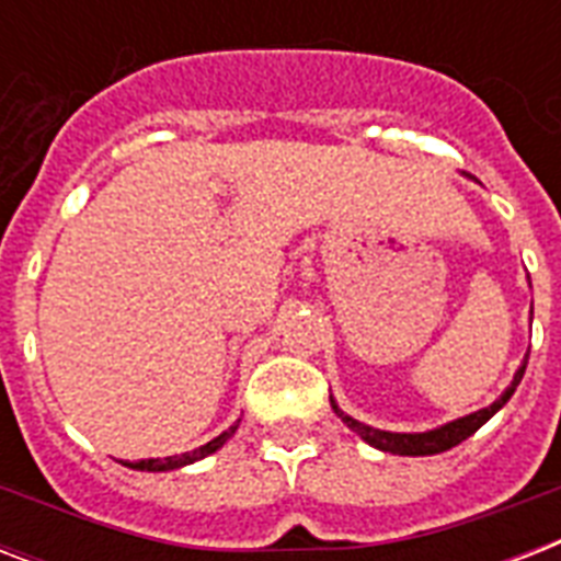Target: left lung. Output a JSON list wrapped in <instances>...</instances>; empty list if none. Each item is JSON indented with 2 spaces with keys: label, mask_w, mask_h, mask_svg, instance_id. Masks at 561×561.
I'll list each match as a JSON object with an SVG mask.
<instances>
[{
  "label": "left lung",
  "mask_w": 561,
  "mask_h": 561,
  "mask_svg": "<svg viewBox=\"0 0 561 561\" xmlns=\"http://www.w3.org/2000/svg\"><path fill=\"white\" fill-rule=\"evenodd\" d=\"M527 358H530V355H527ZM524 369H527V360H524L522 367H518L513 383L506 387L504 396H501L495 404H489V408L478 410V413H469V416L454 419V422H448V425L434 427V431H425V434H392V431H378V427H369V425H364V422H358V419H352L350 413H343L334 399H332V410L343 419V422H346V427H352V431H355V434H358L364 443H369L373 448H378V451L401 454V457H427V454L448 451V448H454V445H460L462 439H469V436L474 434L480 425H486L489 419L495 416L497 410L504 408L506 401H510V396L515 392V387L522 383Z\"/></svg>",
  "instance_id": "left-lung-1"
}]
</instances>
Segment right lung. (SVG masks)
I'll list each match as a JSON object with an SVG mask.
<instances>
[{"label":"right lung","instance_id":"obj_1","mask_svg":"<svg viewBox=\"0 0 561 561\" xmlns=\"http://www.w3.org/2000/svg\"><path fill=\"white\" fill-rule=\"evenodd\" d=\"M241 422V419H238ZM238 422L229 431H224L220 436H215L211 443L201 445V448H194V451H186V454H178V457H165V460H139V462H125V466H130V469H139V471H171V469H183V466H188V462H197L203 460V457H209V454H215L220 448V445L227 443L229 436L236 434L238 431Z\"/></svg>","mask_w":561,"mask_h":561}]
</instances>
